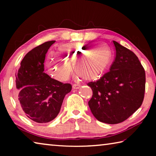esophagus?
Returning <instances> with one entry per match:
<instances>
[{
	"label": "esophagus",
	"mask_w": 156,
	"mask_h": 156,
	"mask_svg": "<svg viewBox=\"0 0 156 156\" xmlns=\"http://www.w3.org/2000/svg\"><path fill=\"white\" fill-rule=\"evenodd\" d=\"M72 87L73 89H78L80 87V84H74L72 85Z\"/></svg>",
	"instance_id": "34e87169"
}]
</instances>
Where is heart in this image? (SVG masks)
<instances>
[{"instance_id": "obj_1", "label": "heart", "mask_w": 156, "mask_h": 156, "mask_svg": "<svg viewBox=\"0 0 156 156\" xmlns=\"http://www.w3.org/2000/svg\"><path fill=\"white\" fill-rule=\"evenodd\" d=\"M60 56L66 61L73 63V69L79 77L94 80L104 75L112 58V52L107 45L100 43L93 47L91 44L74 43L62 44L58 47ZM65 60L49 56L46 65L50 73L59 80H66L70 75L72 67Z\"/></svg>"}]
</instances>
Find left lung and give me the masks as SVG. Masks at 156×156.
Here are the masks:
<instances>
[{"instance_id": "obj_1", "label": "left lung", "mask_w": 156, "mask_h": 156, "mask_svg": "<svg viewBox=\"0 0 156 156\" xmlns=\"http://www.w3.org/2000/svg\"><path fill=\"white\" fill-rule=\"evenodd\" d=\"M114 61L110 71L87 85L93 91L88 104L98 120L118 124L127 119L143 102L145 72L138 58L131 50L113 41Z\"/></svg>"}]
</instances>
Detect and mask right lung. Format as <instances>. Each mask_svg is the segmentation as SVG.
<instances>
[{
	"mask_svg": "<svg viewBox=\"0 0 156 156\" xmlns=\"http://www.w3.org/2000/svg\"><path fill=\"white\" fill-rule=\"evenodd\" d=\"M55 41H47L29 51L16 73V100L24 114L38 123L51 121L60 112L72 85L51 78L44 72L47 51Z\"/></svg>",
	"mask_w": 156,
	"mask_h": 156,
	"instance_id": "add662e5",
	"label": "right lung"
}]
</instances>
